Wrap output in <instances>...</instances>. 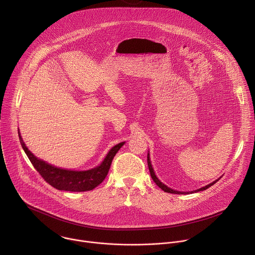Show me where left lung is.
Masks as SVG:
<instances>
[{
    "instance_id": "1",
    "label": "left lung",
    "mask_w": 255,
    "mask_h": 255,
    "mask_svg": "<svg viewBox=\"0 0 255 255\" xmlns=\"http://www.w3.org/2000/svg\"><path fill=\"white\" fill-rule=\"evenodd\" d=\"M147 163H148V168H149V171H150V175H151V177H152V179H153V181L154 183L158 186V188H160L162 191H164L165 193H170V194H189V193H197V192H201V191H205V190H207V189H209L210 187H212L215 183H217L218 180H219L221 177H219L218 179H216L215 181H213V183H211V184H209V185H207V186H205V187H203V188H201V189H198V190H196V191H193V192H177V191H174V190H172V189H170V188H168V187H166L164 184H162L161 181L157 178V176L155 175V173H154V170H153V168H152V165H151V162H150V157H149V153L147 154Z\"/></svg>"
}]
</instances>
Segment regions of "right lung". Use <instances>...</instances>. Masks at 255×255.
Masks as SVG:
<instances>
[{
  "mask_svg": "<svg viewBox=\"0 0 255 255\" xmlns=\"http://www.w3.org/2000/svg\"><path fill=\"white\" fill-rule=\"evenodd\" d=\"M19 133V132H18ZM20 143L34 168L39 172L46 183L59 191L67 192H87L98 187L107 176L110 169L112 160L125 142H121L109 151L103 162L89 170H69L55 167L47 162L37 158L26 147V145L19 134Z\"/></svg>",
  "mask_w": 255,
  "mask_h": 255,
  "instance_id": "1",
  "label": "right lung"
}]
</instances>
